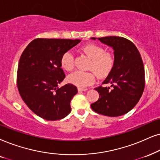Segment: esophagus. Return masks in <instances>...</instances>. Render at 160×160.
Returning a JSON list of instances; mask_svg holds the SVG:
<instances>
[{
    "instance_id": "esophagus-1",
    "label": "esophagus",
    "mask_w": 160,
    "mask_h": 160,
    "mask_svg": "<svg viewBox=\"0 0 160 160\" xmlns=\"http://www.w3.org/2000/svg\"><path fill=\"white\" fill-rule=\"evenodd\" d=\"M88 89L87 88H78V91L79 92H86Z\"/></svg>"
}]
</instances>
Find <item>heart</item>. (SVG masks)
<instances>
[{
    "mask_svg": "<svg viewBox=\"0 0 160 160\" xmlns=\"http://www.w3.org/2000/svg\"><path fill=\"white\" fill-rule=\"evenodd\" d=\"M81 51L90 58L88 69L92 70L98 78H105L112 72L114 66V57L111 52H105L104 48L98 44H87L82 46ZM60 64L64 70L72 71L74 68V55L71 51L62 54ZM71 83L79 88H86L94 82V74L90 72L78 71L68 78Z\"/></svg>",
    "mask_w": 160,
    "mask_h": 160,
    "instance_id": "b5f03b06",
    "label": "heart"
}]
</instances>
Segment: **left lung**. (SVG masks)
<instances>
[{"label": "left lung", "instance_id": "obj_1", "mask_svg": "<svg viewBox=\"0 0 160 160\" xmlns=\"http://www.w3.org/2000/svg\"><path fill=\"white\" fill-rule=\"evenodd\" d=\"M98 40L113 48L115 62L112 72L102 82L111 86L95 88L100 97L91 107L98 114L121 116L130 112L142 97L145 88L142 60L136 46L126 38L109 36Z\"/></svg>", "mask_w": 160, "mask_h": 160}]
</instances>
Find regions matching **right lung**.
<instances>
[{"label":"right lung","mask_w":160,"mask_h":160,"mask_svg":"<svg viewBox=\"0 0 160 160\" xmlns=\"http://www.w3.org/2000/svg\"><path fill=\"white\" fill-rule=\"evenodd\" d=\"M80 41L38 38L21 54L17 74L18 91L27 106L44 120H60L71 112L70 102L78 88L70 83L58 87L66 77L60 59Z\"/></svg>","instance_id":"obj_1"}]
</instances>
